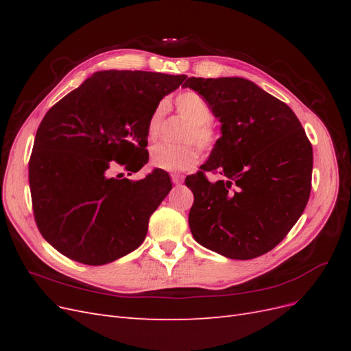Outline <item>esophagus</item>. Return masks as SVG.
I'll list each match as a JSON object with an SVG mask.
<instances>
[{
  "mask_svg": "<svg viewBox=\"0 0 351 351\" xmlns=\"http://www.w3.org/2000/svg\"><path fill=\"white\" fill-rule=\"evenodd\" d=\"M171 180H173V183H174V184H182V182H183V177L180 176V174H171Z\"/></svg>",
  "mask_w": 351,
  "mask_h": 351,
  "instance_id": "1",
  "label": "esophagus"
}]
</instances>
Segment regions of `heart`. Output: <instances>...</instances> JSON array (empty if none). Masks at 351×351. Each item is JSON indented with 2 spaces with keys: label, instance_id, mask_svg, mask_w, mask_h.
<instances>
[{
  "label": "heart",
  "instance_id": "1",
  "mask_svg": "<svg viewBox=\"0 0 351 351\" xmlns=\"http://www.w3.org/2000/svg\"><path fill=\"white\" fill-rule=\"evenodd\" d=\"M176 108L180 115L190 123L189 129L186 130L183 141L184 142H196L202 149H210L215 143L217 134L214 125L210 124L212 110L210 105L205 98H202L197 92L186 90L178 93L176 99ZM167 114V107L161 102L158 104L151 112L146 124L147 139L155 142L159 134H161L164 119ZM199 161V149L192 145L182 146H169V145H156L151 151V164L158 169L164 171H186L192 168Z\"/></svg>",
  "mask_w": 351,
  "mask_h": 351
}]
</instances>
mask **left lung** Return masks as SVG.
Instances as JSON below:
<instances>
[{
  "label": "left lung",
  "instance_id": "1",
  "mask_svg": "<svg viewBox=\"0 0 351 351\" xmlns=\"http://www.w3.org/2000/svg\"><path fill=\"white\" fill-rule=\"evenodd\" d=\"M221 123L200 171L186 177L195 202L189 226L202 246L246 261L289 234L311 196L313 151L289 105L241 77H189ZM223 178L212 184L204 173Z\"/></svg>",
  "mask_w": 351,
  "mask_h": 351
}]
</instances>
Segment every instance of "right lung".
I'll return each instance as SVG.
<instances>
[{
  "label": "right lung",
  "mask_w": 351,
  "mask_h": 351,
  "mask_svg": "<svg viewBox=\"0 0 351 351\" xmlns=\"http://www.w3.org/2000/svg\"><path fill=\"white\" fill-rule=\"evenodd\" d=\"M186 77L97 71L45 114L29 159V184L36 226L61 254L97 267L143 243L171 180L158 168L137 182L111 174L119 167L136 173L147 162V119Z\"/></svg>",
  "instance_id": "obj_1"
}]
</instances>
